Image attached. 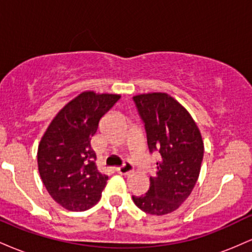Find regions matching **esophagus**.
Instances as JSON below:
<instances>
[{
	"label": "esophagus",
	"instance_id": "esophagus-1",
	"mask_svg": "<svg viewBox=\"0 0 252 252\" xmlns=\"http://www.w3.org/2000/svg\"><path fill=\"white\" fill-rule=\"evenodd\" d=\"M117 172L122 175H128V174H130V173L134 172V167H132L129 162H124L123 166L118 167Z\"/></svg>",
	"mask_w": 252,
	"mask_h": 252
}]
</instances>
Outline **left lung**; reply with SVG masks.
I'll use <instances>...</instances> for the list:
<instances>
[{
  "label": "left lung",
  "mask_w": 252,
  "mask_h": 252,
  "mask_svg": "<svg viewBox=\"0 0 252 252\" xmlns=\"http://www.w3.org/2000/svg\"><path fill=\"white\" fill-rule=\"evenodd\" d=\"M134 100L144 122L149 152L158 150L161 160L156 162V175L150 176L148 192L132 200L149 215H168L189 198L200 174V130L186 108L168 94H136Z\"/></svg>",
  "instance_id": "8db88e82"
}]
</instances>
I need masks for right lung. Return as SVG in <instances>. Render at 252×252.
<instances>
[{
  "label": "right lung",
  "instance_id": "obj_1",
  "mask_svg": "<svg viewBox=\"0 0 252 252\" xmlns=\"http://www.w3.org/2000/svg\"><path fill=\"white\" fill-rule=\"evenodd\" d=\"M121 94L84 91L52 120L37 147V168L50 195L68 211L96 205L108 176L97 168L91 138Z\"/></svg>",
  "mask_w": 252,
  "mask_h": 252
}]
</instances>
